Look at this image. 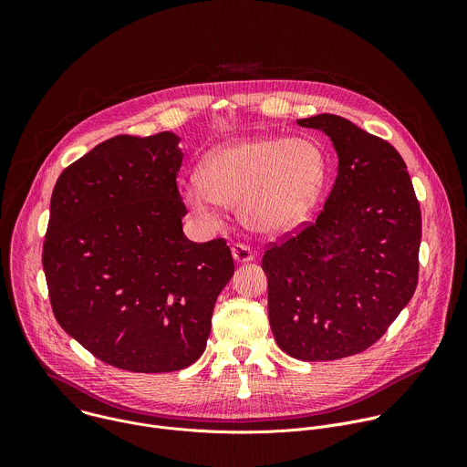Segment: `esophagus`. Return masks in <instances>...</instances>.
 <instances>
[{
  "mask_svg": "<svg viewBox=\"0 0 467 467\" xmlns=\"http://www.w3.org/2000/svg\"><path fill=\"white\" fill-rule=\"evenodd\" d=\"M233 256L236 262H249L254 258V251L245 244H234L233 245Z\"/></svg>",
  "mask_w": 467,
  "mask_h": 467,
  "instance_id": "obj_1",
  "label": "esophagus"
}]
</instances>
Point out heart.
I'll return each instance as SVG.
<instances>
[{"label":"heart","instance_id":"heart-1","mask_svg":"<svg viewBox=\"0 0 467 467\" xmlns=\"http://www.w3.org/2000/svg\"><path fill=\"white\" fill-rule=\"evenodd\" d=\"M325 159L303 139L253 137L213 151L202 179L184 186V202L205 222L216 220V207L240 205L253 229L279 233L296 227L321 192Z\"/></svg>","mask_w":467,"mask_h":467}]
</instances>
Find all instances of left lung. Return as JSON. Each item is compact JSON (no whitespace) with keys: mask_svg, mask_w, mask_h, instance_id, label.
Segmentation results:
<instances>
[{"mask_svg":"<svg viewBox=\"0 0 467 467\" xmlns=\"http://www.w3.org/2000/svg\"><path fill=\"white\" fill-rule=\"evenodd\" d=\"M338 153V175L314 223L262 256L277 346L294 358L366 351L418 286L421 211L407 164L386 140L337 114L297 119Z\"/></svg>","mask_w":467,"mask_h":467,"instance_id":"left-lung-1","label":"left lung"}]
</instances>
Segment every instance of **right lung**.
Masks as SVG:
<instances>
[{
	"label": "right lung",
	"instance_id": "1",
	"mask_svg": "<svg viewBox=\"0 0 467 467\" xmlns=\"http://www.w3.org/2000/svg\"><path fill=\"white\" fill-rule=\"evenodd\" d=\"M179 137L119 135L66 168L51 193L42 265L58 325L96 358L135 373L203 355L234 274L223 238L190 242Z\"/></svg>",
	"mask_w": 467,
	"mask_h": 467
}]
</instances>
